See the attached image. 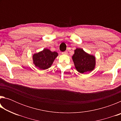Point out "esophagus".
<instances>
[{"label": "esophagus", "instance_id": "34e87169", "mask_svg": "<svg viewBox=\"0 0 121 121\" xmlns=\"http://www.w3.org/2000/svg\"><path fill=\"white\" fill-rule=\"evenodd\" d=\"M62 54H67V51H65V52H62Z\"/></svg>", "mask_w": 121, "mask_h": 121}]
</instances>
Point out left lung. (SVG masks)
Returning a JSON list of instances; mask_svg holds the SVG:
<instances>
[{
  "label": "left lung",
  "instance_id": "1",
  "mask_svg": "<svg viewBox=\"0 0 121 121\" xmlns=\"http://www.w3.org/2000/svg\"><path fill=\"white\" fill-rule=\"evenodd\" d=\"M73 60L76 69L80 73L91 71L95 68V57L87 54L81 48H76L75 50Z\"/></svg>",
  "mask_w": 121,
  "mask_h": 121
}]
</instances>
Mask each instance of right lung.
Listing matches in <instances>:
<instances>
[{"label": "right lung", "mask_w": 121, "mask_h": 121, "mask_svg": "<svg viewBox=\"0 0 121 121\" xmlns=\"http://www.w3.org/2000/svg\"><path fill=\"white\" fill-rule=\"evenodd\" d=\"M58 55L56 52H51L48 49L45 48L43 51L34 55V63L39 69H46L51 66Z\"/></svg>", "instance_id": "add662e5"}]
</instances>
